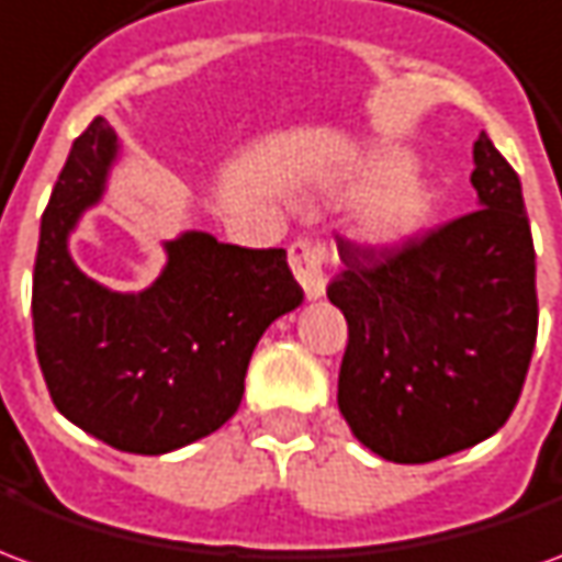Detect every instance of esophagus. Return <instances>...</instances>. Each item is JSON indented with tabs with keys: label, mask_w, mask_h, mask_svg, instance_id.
Returning a JSON list of instances; mask_svg holds the SVG:
<instances>
[{
	"label": "esophagus",
	"mask_w": 562,
	"mask_h": 562,
	"mask_svg": "<svg viewBox=\"0 0 562 562\" xmlns=\"http://www.w3.org/2000/svg\"><path fill=\"white\" fill-rule=\"evenodd\" d=\"M325 261H328V246L318 240H297L289 249V265L297 282L304 285V294L310 301H318L325 289H328V277H325Z\"/></svg>",
	"instance_id": "esophagus-1"
}]
</instances>
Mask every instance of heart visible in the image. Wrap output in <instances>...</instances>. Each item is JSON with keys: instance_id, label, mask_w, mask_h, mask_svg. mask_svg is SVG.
I'll return each mask as SVG.
<instances>
[{"instance_id": "1", "label": "heart", "mask_w": 562, "mask_h": 562, "mask_svg": "<svg viewBox=\"0 0 562 562\" xmlns=\"http://www.w3.org/2000/svg\"><path fill=\"white\" fill-rule=\"evenodd\" d=\"M415 159L401 147L376 149L361 168L358 186L364 192L389 186L367 210L364 232L379 246H397L413 240L434 222L439 210V195L427 180L406 177L413 171Z\"/></svg>"}]
</instances>
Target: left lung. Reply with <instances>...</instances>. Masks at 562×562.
<instances>
[{"label": "left lung", "instance_id": "obj_1", "mask_svg": "<svg viewBox=\"0 0 562 562\" xmlns=\"http://www.w3.org/2000/svg\"><path fill=\"white\" fill-rule=\"evenodd\" d=\"M472 161L479 210L403 246L337 244L328 297L349 325L337 403L355 439L394 463L494 436L530 370L539 301L520 180L484 132Z\"/></svg>", "mask_w": 562, "mask_h": 562}]
</instances>
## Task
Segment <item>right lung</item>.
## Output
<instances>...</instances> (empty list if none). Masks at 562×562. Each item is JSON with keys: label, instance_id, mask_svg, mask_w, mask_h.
<instances>
[{"label": "right lung", "instance_id": "right-lung-1", "mask_svg": "<svg viewBox=\"0 0 562 562\" xmlns=\"http://www.w3.org/2000/svg\"><path fill=\"white\" fill-rule=\"evenodd\" d=\"M116 153V132L95 116L50 192L32 277L35 355L68 422L128 454H168L237 413L256 342L304 289L285 249L207 232L165 240V270L144 292L90 280L68 237L102 201Z\"/></svg>", "mask_w": 562, "mask_h": 562}]
</instances>
